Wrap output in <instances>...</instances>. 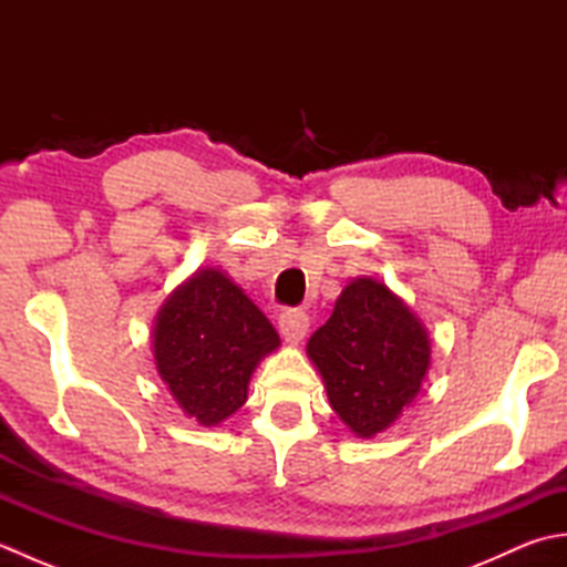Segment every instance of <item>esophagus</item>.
<instances>
[{
  "instance_id": "34e87169",
  "label": "esophagus",
  "mask_w": 567,
  "mask_h": 567,
  "mask_svg": "<svg viewBox=\"0 0 567 567\" xmlns=\"http://www.w3.org/2000/svg\"><path fill=\"white\" fill-rule=\"evenodd\" d=\"M309 331V317L305 311H285L280 317V333L285 336V341L299 343Z\"/></svg>"
}]
</instances>
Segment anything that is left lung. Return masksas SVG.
Wrapping results in <instances>:
<instances>
[{"label":"left lung","mask_w":567,"mask_h":567,"mask_svg":"<svg viewBox=\"0 0 567 567\" xmlns=\"http://www.w3.org/2000/svg\"><path fill=\"white\" fill-rule=\"evenodd\" d=\"M307 355L333 412L358 439H372L414 402L431 365V339L388 285L355 277L311 333Z\"/></svg>","instance_id":"left-lung-1"}]
</instances>
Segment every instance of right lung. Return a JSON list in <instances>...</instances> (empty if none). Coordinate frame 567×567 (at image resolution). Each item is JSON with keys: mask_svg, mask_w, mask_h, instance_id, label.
Here are the masks:
<instances>
[{"mask_svg": "<svg viewBox=\"0 0 567 567\" xmlns=\"http://www.w3.org/2000/svg\"><path fill=\"white\" fill-rule=\"evenodd\" d=\"M280 336L244 290L204 268L165 299L153 327V358L173 400L202 426H216L248 400V382Z\"/></svg>", "mask_w": 567, "mask_h": 567, "instance_id": "add662e5", "label": "right lung"}]
</instances>
